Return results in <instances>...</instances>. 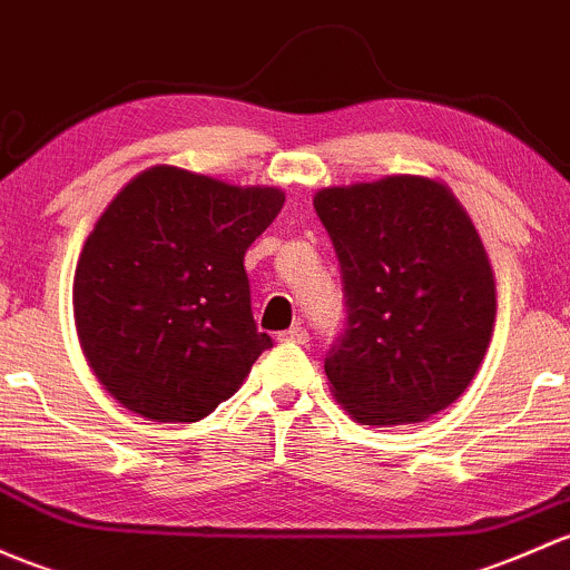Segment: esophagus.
<instances>
[{
    "label": "esophagus",
    "instance_id": "34e87169",
    "mask_svg": "<svg viewBox=\"0 0 570 570\" xmlns=\"http://www.w3.org/2000/svg\"><path fill=\"white\" fill-rule=\"evenodd\" d=\"M281 344H308V331L305 327H289V331L278 333Z\"/></svg>",
    "mask_w": 570,
    "mask_h": 570
}]
</instances>
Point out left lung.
Instances as JSON below:
<instances>
[{"mask_svg":"<svg viewBox=\"0 0 570 570\" xmlns=\"http://www.w3.org/2000/svg\"><path fill=\"white\" fill-rule=\"evenodd\" d=\"M314 209L344 284L325 355L335 399L363 426L421 423L475 376L494 327V275L456 196L426 177L325 188Z\"/></svg>","mask_w":570,"mask_h":570,"instance_id":"1","label":"left lung"}]
</instances>
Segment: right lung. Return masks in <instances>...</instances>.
I'll return each mask as SVG.
<instances>
[{
	"label": "right lung",
	"instance_id": "obj_1",
	"mask_svg": "<svg viewBox=\"0 0 570 570\" xmlns=\"http://www.w3.org/2000/svg\"><path fill=\"white\" fill-rule=\"evenodd\" d=\"M284 190L237 188L175 166L130 179L95 224L73 281L81 350L122 406L196 423L273 346L250 311L245 250Z\"/></svg>",
	"mask_w": 570,
	"mask_h": 570
}]
</instances>
